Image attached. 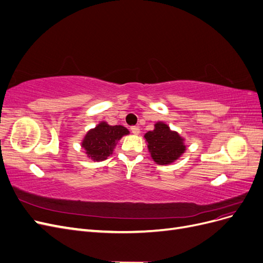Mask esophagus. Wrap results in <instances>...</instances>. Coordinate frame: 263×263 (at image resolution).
Instances as JSON below:
<instances>
[{"label":"esophagus","instance_id":"1","mask_svg":"<svg viewBox=\"0 0 263 263\" xmlns=\"http://www.w3.org/2000/svg\"><path fill=\"white\" fill-rule=\"evenodd\" d=\"M130 130H132V133H133L134 135H139V133H140V129H139V127H136V126H134V127H132V128H130Z\"/></svg>","mask_w":263,"mask_h":263}]
</instances>
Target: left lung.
Listing matches in <instances>:
<instances>
[{"mask_svg":"<svg viewBox=\"0 0 263 263\" xmlns=\"http://www.w3.org/2000/svg\"><path fill=\"white\" fill-rule=\"evenodd\" d=\"M145 138L151 157L158 164L163 165L176 161L185 150L180 135L170 130V127L162 122L157 123L155 129L148 132Z\"/></svg>","mask_w":263,"mask_h":263,"instance_id":"1","label":"left lung"}]
</instances>
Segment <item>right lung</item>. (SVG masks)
Returning <instances> with one entry per match:
<instances>
[{
	"instance_id": "obj_1",
	"label": "right lung",
	"mask_w": 263,
	"mask_h": 263,
	"mask_svg": "<svg viewBox=\"0 0 263 263\" xmlns=\"http://www.w3.org/2000/svg\"><path fill=\"white\" fill-rule=\"evenodd\" d=\"M128 133V129L124 126H109L102 122L85 135L82 147L85 149L87 157L93 160H105L109 155H112L116 141Z\"/></svg>"
}]
</instances>
